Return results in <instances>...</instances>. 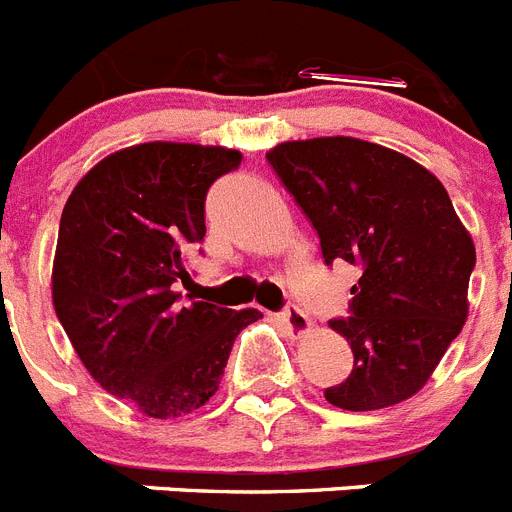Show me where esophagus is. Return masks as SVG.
<instances>
[{
	"instance_id": "esophagus-1",
	"label": "esophagus",
	"mask_w": 512,
	"mask_h": 512,
	"mask_svg": "<svg viewBox=\"0 0 512 512\" xmlns=\"http://www.w3.org/2000/svg\"><path fill=\"white\" fill-rule=\"evenodd\" d=\"M279 323H285V329L290 331L292 339H303L305 334L313 331V323L300 308H287L285 313H279Z\"/></svg>"
}]
</instances>
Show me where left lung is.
I'll return each mask as SVG.
<instances>
[{"mask_svg":"<svg viewBox=\"0 0 512 512\" xmlns=\"http://www.w3.org/2000/svg\"><path fill=\"white\" fill-rule=\"evenodd\" d=\"M266 160L318 230L326 264L362 272L349 321L329 323L355 368L326 401L373 412L412 399L469 316L476 248L445 186L412 157L355 137L282 142Z\"/></svg>","mask_w":512,"mask_h":512,"instance_id":"left-lung-1","label":"left lung"}]
</instances>
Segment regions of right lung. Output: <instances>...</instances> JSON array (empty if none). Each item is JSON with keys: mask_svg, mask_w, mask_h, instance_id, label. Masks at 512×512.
<instances>
[{"mask_svg": "<svg viewBox=\"0 0 512 512\" xmlns=\"http://www.w3.org/2000/svg\"><path fill=\"white\" fill-rule=\"evenodd\" d=\"M238 150L144 142L87 170L61 212L51 300L74 352L108 393L152 419H176L220 388L235 336L256 308H181L204 199Z\"/></svg>", "mask_w": 512, "mask_h": 512, "instance_id": "add662e5", "label": "right lung"}]
</instances>
